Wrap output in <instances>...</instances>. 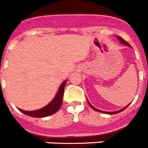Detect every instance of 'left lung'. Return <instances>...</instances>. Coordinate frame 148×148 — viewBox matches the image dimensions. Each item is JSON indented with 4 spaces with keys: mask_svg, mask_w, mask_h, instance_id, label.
I'll return each mask as SVG.
<instances>
[{
    "mask_svg": "<svg viewBox=\"0 0 148 148\" xmlns=\"http://www.w3.org/2000/svg\"><path fill=\"white\" fill-rule=\"evenodd\" d=\"M118 38L119 39V40H120V41H121V43H123V44H125V45H126V46H128V47H131V46L130 45V44H128V43L127 42L126 40H124V39H123L122 38H121V37H119V36H118ZM87 102H88V104H90V107H91V108H92V109L94 110L97 111V112H101V113H108V114H116V113H120V112H121V111H122V110H125V109H126V108H127V106L129 105V104H128V105L127 106V107H125V108H123V109L120 110H118V111H115V112H110H110H104V111L99 110L96 109V108H94V107H92V106L91 105V104H90V103L89 102V101H87Z\"/></svg>",
    "mask_w": 148,
    "mask_h": 148,
    "instance_id": "1",
    "label": "left lung"
}]
</instances>
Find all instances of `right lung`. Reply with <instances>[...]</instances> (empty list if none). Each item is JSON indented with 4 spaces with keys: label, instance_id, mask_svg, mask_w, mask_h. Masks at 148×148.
<instances>
[{
    "label": "right lung",
    "instance_id": "1",
    "mask_svg": "<svg viewBox=\"0 0 148 148\" xmlns=\"http://www.w3.org/2000/svg\"><path fill=\"white\" fill-rule=\"evenodd\" d=\"M66 81H65L61 84L56 97L48 105H47L44 108L34 111H25L21 109H19V110L24 114L27 115V116L35 117V118H43V117L54 114L60 109L61 104H62L63 95H64V87L66 85Z\"/></svg>",
    "mask_w": 148,
    "mask_h": 148
}]
</instances>
